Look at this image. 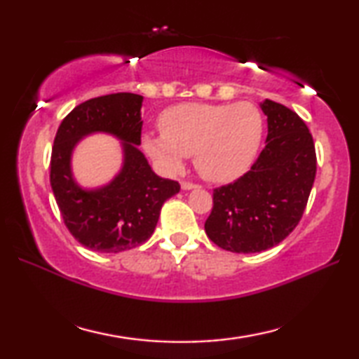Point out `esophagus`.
Segmentation results:
<instances>
[{
	"mask_svg": "<svg viewBox=\"0 0 359 359\" xmlns=\"http://www.w3.org/2000/svg\"><path fill=\"white\" fill-rule=\"evenodd\" d=\"M199 185L198 184H193V182H188V180H184L182 182V190H193V188H198Z\"/></svg>",
	"mask_w": 359,
	"mask_h": 359,
	"instance_id": "obj_1",
	"label": "esophagus"
}]
</instances>
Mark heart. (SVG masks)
<instances>
[{
	"label": "heart",
	"instance_id": "1",
	"mask_svg": "<svg viewBox=\"0 0 359 359\" xmlns=\"http://www.w3.org/2000/svg\"><path fill=\"white\" fill-rule=\"evenodd\" d=\"M161 135L142 136L144 150L169 172L194 156L204 179L231 182L248 171L264 133L259 109L252 102L236 104H179L158 118Z\"/></svg>",
	"mask_w": 359,
	"mask_h": 359
}]
</instances>
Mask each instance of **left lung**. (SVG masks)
Masks as SVG:
<instances>
[{
  "mask_svg": "<svg viewBox=\"0 0 359 359\" xmlns=\"http://www.w3.org/2000/svg\"><path fill=\"white\" fill-rule=\"evenodd\" d=\"M261 109L267 117L264 149L250 171L215 188L204 224L215 245L234 253L280 244L302 218L317 174L313 139L299 115L271 100Z\"/></svg>",
  "mask_w": 359,
  "mask_h": 359,
  "instance_id": "left-lung-1",
  "label": "left lung"
}]
</instances>
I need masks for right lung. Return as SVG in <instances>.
<instances>
[{
    "label": "right lung",
    "mask_w": 359,
    "mask_h": 359,
    "mask_svg": "<svg viewBox=\"0 0 359 359\" xmlns=\"http://www.w3.org/2000/svg\"><path fill=\"white\" fill-rule=\"evenodd\" d=\"M142 96L112 93L76 106L63 118L53 141L50 185L63 222L77 242L93 252L118 253L144 244L179 182L151 171L137 145L142 133ZM92 132H109L124 141V166L106 187L83 191L70 172L75 144Z\"/></svg>",
    "instance_id": "obj_1"
}]
</instances>
